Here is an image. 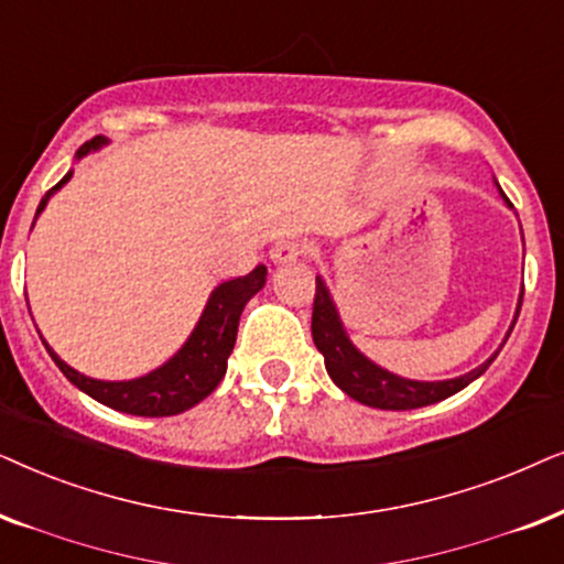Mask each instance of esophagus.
Returning <instances> with one entry per match:
<instances>
[{
    "instance_id": "34e87169",
    "label": "esophagus",
    "mask_w": 564,
    "mask_h": 564,
    "mask_svg": "<svg viewBox=\"0 0 564 564\" xmlns=\"http://www.w3.org/2000/svg\"><path fill=\"white\" fill-rule=\"evenodd\" d=\"M304 254V242H299V239H281V242L273 245V250H270V260L275 262V265H289V262L299 260Z\"/></svg>"
}]
</instances>
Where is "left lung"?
Listing matches in <instances>:
<instances>
[{
	"label": "left lung",
	"instance_id": "obj_1",
	"mask_svg": "<svg viewBox=\"0 0 564 564\" xmlns=\"http://www.w3.org/2000/svg\"><path fill=\"white\" fill-rule=\"evenodd\" d=\"M502 198H506V193H502ZM521 302L523 296H518L516 319H518V312H521ZM312 337H314V345H317V350L325 356L329 379H333L335 384L340 387L345 394L352 397L356 402L369 404V408H379V410H415V408H425V404L446 400V397L462 392V389L471 384L477 377H482L487 366H490L495 356H498V352H495V356L487 358L479 369L464 373V377L446 379V381H415V379L397 377V373L381 369V366L366 358L364 352L350 343V337L345 333L340 322V314H337L333 296H329V289L325 286V281H322L319 275H317V294H314V310H312Z\"/></svg>",
	"mask_w": 564,
	"mask_h": 564
}]
</instances>
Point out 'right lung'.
I'll use <instances>...</instances> for the list:
<instances>
[{
  "label": "right lung",
  "mask_w": 564,
  "mask_h": 564,
  "mask_svg": "<svg viewBox=\"0 0 564 564\" xmlns=\"http://www.w3.org/2000/svg\"><path fill=\"white\" fill-rule=\"evenodd\" d=\"M102 144H108L102 137L85 141V144L77 149V160H82V156L89 152H97ZM69 177L72 170L43 195L41 206H37L35 212V219L41 216L43 208H46L51 195H54L62 185L69 183ZM265 265H258L252 273L235 278V281L219 283V286L212 291V296H208L206 310L200 314L198 325H195L183 348H180L167 364H162L160 369L149 371L147 377L131 381L89 379L77 369H72L69 364H64L43 337L41 340L46 345L48 356L54 358V364L62 369L64 377L69 379L74 387L82 389V392L93 397V400L105 404V408L141 417L180 415V412L191 410L193 404L206 400V397L219 387L224 373H227V358L231 356V350H235L239 317H242L245 304L265 286Z\"/></svg>",
  "instance_id": "right-lung-1"
}]
</instances>
